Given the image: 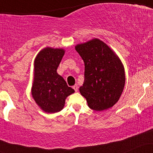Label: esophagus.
<instances>
[{"label": "esophagus", "instance_id": "34e87169", "mask_svg": "<svg viewBox=\"0 0 153 153\" xmlns=\"http://www.w3.org/2000/svg\"><path fill=\"white\" fill-rule=\"evenodd\" d=\"M73 89H74V90H75V92H77V91H78V85H74V86H73Z\"/></svg>", "mask_w": 153, "mask_h": 153}]
</instances>
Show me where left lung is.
<instances>
[{
    "label": "left lung",
    "instance_id": "obj_1",
    "mask_svg": "<svg viewBox=\"0 0 153 153\" xmlns=\"http://www.w3.org/2000/svg\"><path fill=\"white\" fill-rule=\"evenodd\" d=\"M85 64L84 82L80 93L95 111L108 109L119 101L125 85L124 68L120 59L99 39L75 46Z\"/></svg>",
    "mask_w": 153,
    "mask_h": 153
}]
</instances>
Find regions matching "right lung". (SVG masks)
<instances>
[{"label": "right lung", "instance_id": "obj_1", "mask_svg": "<svg viewBox=\"0 0 153 153\" xmlns=\"http://www.w3.org/2000/svg\"><path fill=\"white\" fill-rule=\"evenodd\" d=\"M64 54L63 49L46 47L39 52L34 60L31 95L36 104L47 113L62 110L66 98L75 92L57 73Z\"/></svg>", "mask_w": 153, "mask_h": 153}]
</instances>
